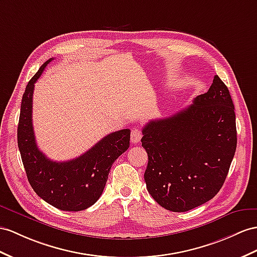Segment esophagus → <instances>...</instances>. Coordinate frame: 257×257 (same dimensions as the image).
Returning <instances> with one entry per match:
<instances>
[{
    "mask_svg": "<svg viewBox=\"0 0 257 257\" xmlns=\"http://www.w3.org/2000/svg\"><path fill=\"white\" fill-rule=\"evenodd\" d=\"M142 138V133L140 129L134 128L131 130V142L133 143H139Z\"/></svg>",
    "mask_w": 257,
    "mask_h": 257,
    "instance_id": "esophagus-1",
    "label": "esophagus"
}]
</instances>
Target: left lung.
<instances>
[{
    "instance_id": "obj_1",
    "label": "left lung",
    "mask_w": 257,
    "mask_h": 257,
    "mask_svg": "<svg viewBox=\"0 0 257 257\" xmlns=\"http://www.w3.org/2000/svg\"><path fill=\"white\" fill-rule=\"evenodd\" d=\"M149 193L164 208L187 212L212 200L228 175L236 148L231 95L218 76L206 93L175 115L142 129Z\"/></svg>"
}]
</instances>
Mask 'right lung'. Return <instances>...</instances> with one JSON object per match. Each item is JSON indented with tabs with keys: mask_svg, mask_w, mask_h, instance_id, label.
<instances>
[{
	"mask_svg": "<svg viewBox=\"0 0 257 257\" xmlns=\"http://www.w3.org/2000/svg\"><path fill=\"white\" fill-rule=\"evenodd\" d=\"M52 60L41 66L24 92L17 129L18 149L34 191L52 206L78 212L93 205L101 196L111 165L129 148L130 130L122 129L107 135L71 161L54 162L48 159L37 147L32 126V95L35 83Z\"/></svg>",
	"mask_w": 257,
	"mask_h": 257,
	"instance_id": "1",
	"label": "right lung"
}]
</instances>
